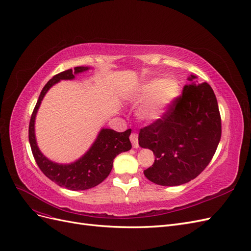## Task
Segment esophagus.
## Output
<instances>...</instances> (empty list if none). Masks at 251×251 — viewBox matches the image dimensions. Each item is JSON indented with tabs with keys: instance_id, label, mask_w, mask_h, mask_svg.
Instances as JSON below:
<instances>
[{
	"instance_id": "esophagus-1",
	"label": "esophagus",
	"mask_w": 251,
	"mask_h": 251,
	"mask_svg": "<svg viewBox=\"0 0 251 251\" xmlns=\"http://www.w3.org/2000/svg\"><path fill=\"white\" fill-rule=\"evenodd\" d=\"M130 140L133 144V148L134 149H137L139 148V144H138V135L136 133H132L130 136Z\"/></svg>"
}]
</instances>
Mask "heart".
Segmentation results:
<instances>
[{"label":"heart","instance_id":"heart-1","mask_svg":"<svg viewBox=\"0 0 251 251\" xmlns=\"http://www.w3.org/2000/svg\"><path fill=\"white\" fill-rule=\"evenodd\" d=\"M180 90V83L175 78H153L143 82L133 95L135 103H142L137 117L150 124L162 118L179 97Z\"/></svg>","mask_w":251,"mask_h":251}]
</instances>
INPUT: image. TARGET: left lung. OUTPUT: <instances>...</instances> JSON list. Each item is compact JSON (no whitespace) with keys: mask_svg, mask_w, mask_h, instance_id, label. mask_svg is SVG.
<instances>
[{"mask_svg":"<svg viewBox=\"0 0 251 251\" xmlns=\"http://www.w3.org/2000/svg\"><path fill=\"white\" fill-rule=\"evenodd\" d=\"M184 86L165 115L140 130L139 146L153 151L154 164L143 172L150 181L177 186L195 179L214 157L221 139L218 101L207 82Z\"/></svg>","mask_w":251,"mask_h":251,"instance_id":"left-lung-1","label":"left lung"}]
</instances>
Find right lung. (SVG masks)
Here are the masks:
<instances>
[{
    "mask_svg": "<svg viewBox=\"0 0 251 251\" xmlns=\"http://www.w3.org/2000/svg\"><path fill=\"white\" fill-rule=\"evenodd\" d=\"M90 70V67H75L54 75L43 88L29 124V142L35 161L41 171L53 182L71 191H85L92 188L107 178L113 168V161L118 154L132 149L130 139L131 128L118 133L102 127L90 149L76 161L72 163L53 162L45 156L37 147L35 138V117L43 98L49 89L60 80H71L75 75Z\"/></svg>",
    "mask_w": 251,
    "mask_h": 251,
    "instance_id": "obj_1",
    "label": "right lung"
}]
</instances>
